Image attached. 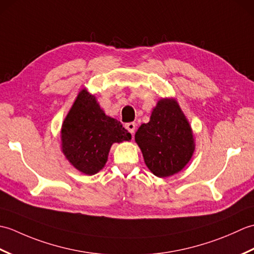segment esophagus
I'll use <instances>...</instances> for the list:
<instances>
[{
    "label": "esophagus",
    "mask_w": 254,
    "mask_h": 254,
    "mask_svg": "<svg viewBox=\"0 0 254 254\" xmlns=\"http://www.w3.org/2000/svg\"><path fill=\"white\" fill-rule=\"evenodd\" d=\"M126 128L127 130L130 132L131 134H133L134 132H135V128H136V124L134 122H130V123H127L126 124Z\"/></svg>",
    "instance_id": "34e87169"
}]
</instances>
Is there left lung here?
I'll list each match as a JSON object with an SVG mask.
<instances>
[{
	"label": "left lung",
	"instance_id": "left-lung-1",
	"mask_svg": "<svg viewBox=\"0 0 254 254\" xmlns=\"http://www.w3.org/2000/svg\"><path fill=\"white\" fill-rule=\"evenodd\" d=\"M147 168L158 178L180 172L191 160L195 141L190 122L176 98H160L148 123L135 133Z\"/></svg>",
	"mask_w": 254,
	"mask_h": 254
}]
</instances>
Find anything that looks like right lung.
Instances as JSON below:
<instances>
[{"instance_id":"1","label":"right lung","mask_w":254,"mask_h":254,"mask_svg":"<svg viewBox=\"0 0 254 254\" xmlns=\"http://www.w3.org/2000/svg\"><path fill=\"white\" fill-rule=\"evenodd\" d=\"M120 121L107 116L95 95L83 88L61 127V149L67 161L84 175L104 168L112 144L131 141Z\"/></svg>"}]
</instances>
